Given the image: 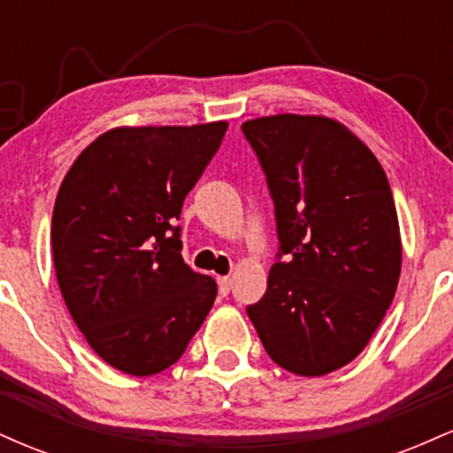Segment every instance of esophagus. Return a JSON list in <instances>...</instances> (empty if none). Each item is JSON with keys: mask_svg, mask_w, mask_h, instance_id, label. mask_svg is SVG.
Masks as SVG:
<instances>
[{"mask_svg": "<svg viewBox=\"0 0 453 453\" xmlns=\"http://www.w3.org/2000/svg\"><path fill=\"white\" fill-rule=\"evenodd\" d=\"M217 283H219V292L223 296L230 294V289H232V279L230 277H217Z\"/></svg>", "mask_w": 453, "mask_h": 453, "instance_id": "esophagus-1", "label": "esophagus"}]
</instances>
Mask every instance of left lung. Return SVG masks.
Here are the masks:
<instances>
[{"mask_svg": "<svg viewBox=\"0 0 453 453\" xmlns=\"http://www.w3.org/2000/svg\"><path fill=\"white\" fill-rule=\"evenodd\" d=\"M242 132L288 256L247 315L280 368L327 375L360 356L396 294L403 242L388 176L356 134L321 114L251 119Z\"/></svg>", "mask_w": 453, "mask_h": 453, "instance_id": "left-lung-1", "label": "left lung"}]
</instances>
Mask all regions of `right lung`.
<instances>
[{
  "mask_svg": "<svg viewBox=\"0 0 453 453\" xmlns=\"http://www.w3.org/2000/svg\"><path fill=\"white\" fill-rule=\"evenodd\" d=\"M226 129V121L108 129L59 187L57 283L91 349L126 375L173 366L215 303V280L180 256L174 219Z\"/></svg>",
  "mask_w": 453,
  "mask_h": 453,
  "instance_id": "1",
  "label": "right lung"
}]
</instances>
